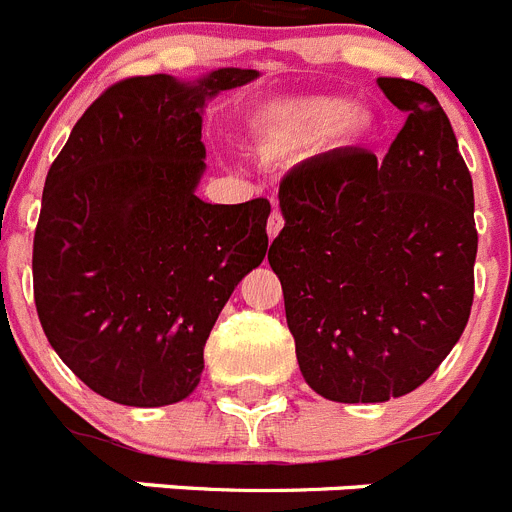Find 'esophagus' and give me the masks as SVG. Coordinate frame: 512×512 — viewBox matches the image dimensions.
Segmentation results:
<instances>
[{
	"label": "esophagus",
	"mask_w": 512,
	"mask_h": 512,
	"mask_svg": "<svg viewBox=\"0 0 512 512\" xmlns=\"http://www.w3.org/2000/svg\"><path fill=\"white\" fill-rule=\"evenodd\" d=\"M282 228H284V217H282V212H279V207H274V212H271V217H269V225H266L269 241H274V238L282 233Z\"/></svg>",
	"instance_id": "obj_1"
}]
</instances>
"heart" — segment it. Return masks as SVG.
I'll return each mask as SVG.
<instances>
[{"label": "heart", "instance_id": "obj_1", "mask_svg": "<svg viewBox=\"0 0 512 512\" xmlns=\"http://www.w3.org/2000/svg\"><path fill=\"white\" fill-rule=\"evenodd\" d=\"M379 133L377 112L343 94H302L259 104L248 115V135L259 156L279 158L323 143L333 151L369 146Z\"/></svg>", "mask_w": 512, "mask_h": 512}]
</instances>
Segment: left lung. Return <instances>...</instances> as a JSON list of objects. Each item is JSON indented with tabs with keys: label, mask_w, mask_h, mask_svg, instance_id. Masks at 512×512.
<instances>
[{
	"label": "left lung",
	"mask_w": 512,
	"mask_h": 512,
	"mask_svg": "<svg viewBox=\"0 0 512 512\" xmlns=\"http://www.w3.org/2000/svg\"><path fill=\"white\" fill-rule=\"evenodd\" d=\"M377 84L408 112L382 166L361 148L295 166L269 248L302 377L348 405L420 387L461 338L474 297L472 174L449 117L423 84Z\"/></svg>",
	"instance_id": "8db88e82"
}]
</instances>
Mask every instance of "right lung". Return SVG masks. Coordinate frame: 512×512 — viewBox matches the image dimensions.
<instances>
[{"mask_svg": "<svg viewBox=\"0 0 512 512\" xmlns=\"http://www.w3.org/2000/svg\"><path fill=\"white\" fill-rule=\"evenodd\" d=\"M259 79L135 76L71 130L43 189L35 307L48 343L89 390L130 408L192 395L217 315L269 248V200L210 205L202 115Z\"/></svg>", "mask_w": 512, "mask_h": 512, "instance_id": "add662e5", "label": "right lung"}]
</instances>
